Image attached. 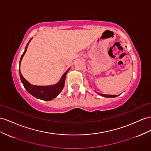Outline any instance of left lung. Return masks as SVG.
Segmentation results:
<instances>
[{"label":"left lung","mask_w":151,"mask_h":151,"mask_svg":"<svg viewBox=\"0 0 151 151\" xmlns=\"http://www.w3.org/2000/svg\"><path fill=\"white\" fill-rule=\"evenodd\" d=\"M96 93L98 94L99 95L103 96V97H105V98H115V97H117V96H118V95H108V94H101V93H99V92H96Z\"/></svg>","instance_id":"left-lung-1"}]
</instances>
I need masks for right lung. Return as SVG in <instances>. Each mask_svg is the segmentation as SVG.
<instances>
[{"label": "right lung", "instance_id": "add662e5", "mask_svg": "<svg viewBox=\"0 0 151 151\" xmlns=\"http://www.w3.org/2000/svg\"><path fill=\"white\" fill-rule=\"evenodd\" d=\"M32 39H30V40L29 41V42L27 45L26 47L25 48V51L24 53L22 54L21 56V59L20 60V63L21 61L24 57L25 53H26L28 45L29 42L31 41ZM69 68L68 70L65 71L64 74L62 76L61 78L59 81V82L54 85H51V86H34L31 83H30L27 80L24 76H22L20 69L19 68V73H20V76L21 79V82L24 85L25 89L29 93H30L34 97H35L37 99H40L42 100H44V101H50V100H52L54 98H55L57 96L60 94V92L63 89L64 84H65V76H66L69 70Z\"/></svg>", "mask_w": 151, "mask_h": 151}]
</instances>
